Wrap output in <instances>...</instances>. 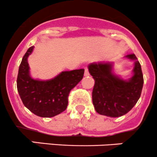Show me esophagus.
Here are the masks:
<instances>
[{
	"label": "esophagus",
	"instance_id": "esophagus-1",
	"mask_svg": "<svg viewBox=\"0 0 157 157\" xmlns=\"http://www.w3.org/2000/svg\"><path fill=\"white\" fill-rule=\"evenodd\" d=\"M89 70L87 67H85V71H84V76L85 77H87V76H89Z\"/></svg>",
	"mask_w": 157,
	"mask_h": 157
}]
</instances>
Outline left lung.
<instances>
[{"label":"left lung","mask_w":157,"mask_h":157,"mask_svg":"<svg viewBox=\"0 0 157 157\" xmlns=\"http://www.w3.org/2000/svg\"><path fill=\"white\" fill-rule=\"evenodd\" d=\"M124 58L132 61L131 77L124 79L114 73V62L91 63L89 71L95 80L93 103L96 112L117 118L128 113L135 105L141 94L144 84L141 66L134 54Z\"/></svg>","instance_id":"1"}]
</instances>
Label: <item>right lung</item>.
Returning <instances> with one entry per match:
<instances>
[{"mask_svg":"<svg viewBox=\"0 0 157 157\" xmlns=\"http://www.w3.org/2000/svg\"><path fill=\"white\" fill-rule=\"evenodd\" d=\"M34 46L28 49L19 67L17 85L23 105L35 115L51 118L67 109L70 91L82 80L84 69L62 71L50 80L31 77L28 58Z\"/></svg>","mask_w":157,"mask_h":157,"instance_id":"add662e5","label":"right lung"}]
</instances>
